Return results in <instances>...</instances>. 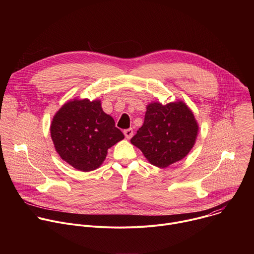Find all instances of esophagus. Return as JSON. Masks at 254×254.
<instances>
[{
    "label": "esophagus",
    "mask_w": 254,
    "mask_h": 254,
    "mask_svg": "<svg viewBox=\"0 0 254 254\" xmlns=\"http://www.w3.org/2000/svg\"><path fill=\"white\" fill-rule=\"evenodd\" d=\"M124 133L127 138H130L133 135V130H132V128H127V129L124 130Z\"/></svg>",
    "instance_id": "1"
}]
</instances>
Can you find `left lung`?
Here are the masks:
<instances>
[{
    "label": "left lung",
    "mask_w": 254,
    "mask_h": 254,
    "mask_svg": "<svg viewBox=\"0 0 254 254\" xmlns=\"http://www.w3.org/2000/svg\"><path fill=\"white\" fill-rule=\"evenodd\" d=\"M198 131L194 114L184 101L151 102L147 105L143 125L130 142L152 165L167 168L190 153Z\"/></svg>",
    "instance_id": "obj_1"
}]
</instances>
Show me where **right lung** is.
<instances>
[{
    "label": "right lung",
    "mask_w": 254,
    "mask_h": 254,
    "mask_svg": "<svg viewBox=\"0 0 254 254\" xmlns=\"http://www.w3.org/2000/svg\"><path fill=\"white\" fill-rule=\"evenodd\" d=\"M50 133L60 158L81 172L99 168L107 150L125 138L114 119L102 111L101 101L87 98L64 103L53 117Z\"/></svg>",
    "instance_id": "obj_1"
}]
</instances>
